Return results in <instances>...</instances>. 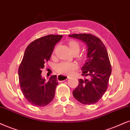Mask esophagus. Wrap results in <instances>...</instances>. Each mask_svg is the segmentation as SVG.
<instances>
[{"instance_id": "obj_1", "label": "esophagus", "mask_w": 130, "mask_h": 130, "mask_svg": "<svg viewBox=\"0 0 130 130\" xmlns=\"http://www.w3.org/2000/svg\"><path fill=\"white\" fill-rule=\"evenodd\" d=\"M70 78L68 75H58L57 77V80L59 82H62V81H65V80L68 79Z\"/></svg>"}]
</instances>
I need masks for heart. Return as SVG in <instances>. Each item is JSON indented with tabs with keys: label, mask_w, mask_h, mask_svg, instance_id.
Returning <instances> with one entry per match:
<instances>
[{
	"label": "heart",
	"mask_w": 130,
	"mask_h": 130,
	"mask_svg": "<svg viewBox=\"0 0 130 130\" xmlns=\"http://www.w3.org/2000/svg\"><path fill=\"white\" fill-rule=\"evenodd\" d=\"M69 47L72 53H78L80 51V45L77 41L71 40L69 42ZM78 68V65L75 62H62L56 66L55 70L59 74H71L73 73Z\"/></svg>",
	"instance_id": "heart-1"
}]
</instances>
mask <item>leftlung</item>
<instances>
[{
  "label": "left lung",
  "instance_id": "8db88e82",
  "mask_svg": "<svg viewBox=\"0 0 130 130\" xmlns=\"http://www.w3.org/2000/svg\"><path fill=\"white\" fill-rule=\"evenodd\" d=\"M69 36L80 39L88 46L87 60L82 68V75L89 78L79 79L73 96L83 104H95L103 96L109 85L111 67L107 51L101 39L91 34Z\"/></svg>",
  "mask_w": 130,
  "mask_h": 130
}]
</instances>
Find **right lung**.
Segmentation results:
<instances>
[{
  "instance_id": "right-lung-1",
  "label": "right lung",
  "mask_w": 130,
  "mask_h": 130,
  "mask_svg": "<svg viewBox=\"0 0 130 130\" xmlns=\"http://www.w3.org/2000/svg\"><path fill=\"white\" fill-rule=\"evenodd\" d=\"M62 37L60 35L44 36L32 41L26 49L19 68L20 86L24 97L33 106H47L55 97L58 85L56 75H52L45 82L41 74L56 44Z\"/></svg>"
}]
</instances>
